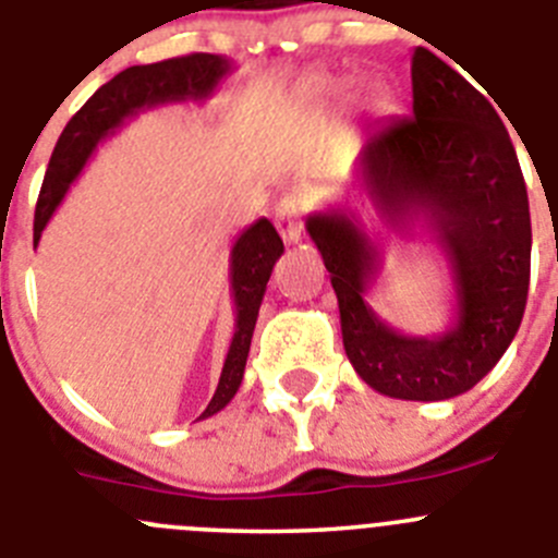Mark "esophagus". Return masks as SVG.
<instances>
[{
    "label": "esophagus",
    "mask_w": 558,
    "mask_h": 558,
    "mask_svg": "<svg viewBox=\"0 0 558 558\" xmlns=\"http://www.w3.org/2000/svg\"><path fill=\"white\" fill-rule=\"evenodd\" d=\"M303 208L305 195L300 190H291L280 197L278 208H275V226H278L280 236L289 244L303 239Z\"/></svg>",
    "instance_id": "1"
}]
</instances>
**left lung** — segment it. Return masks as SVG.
<instances>
[{"instance_id":"left-lung-1","label":"left lung","mask_w":558,"mask_h":558,"mask_svg":"<svg viewBox=\"0 0 558 558\" xmlns=\"http://www.w3.org/2000/svg\"><path fill=\"white\" fill-rule=\"evenodd\" d=\"M413 112L366 134L355 179L390 231L426 228L449 264L454 319L408 336L379 319L366 294L383 253L347 208L305 220L341 311L357 377L408 402L471 390L518 332L529 296L531 217L518 154L487 96L424 46L413 51Z\"/></svg>"}]
</instances>
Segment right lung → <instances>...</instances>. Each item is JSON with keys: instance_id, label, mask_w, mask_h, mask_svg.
Returning <instances> with one entry per match:
<instances>
[{"instance_id": "add662e5", "label": "right lung", "mask_w": 558, "mask_h": 558, "mask_svg": "<svg viewBox=\"0 0 558 558\" xmlns=\"http://www.w3.org/2000/svg\"><path fill=\"white\" fill-rule=\"evenodd\" d=\"M231 71L233 60L222 54H186L150 62V65H132L104 87H98L90 101L68 121L65 132L57 140L49 170L44 175V186H40L38 206H35V244L40 242V233L54 217L57 206L65 201L71 184L80 179L90 156L96 154L98 143H104L109 134H114V129H121L129 118H134L143 109L186 101L203 104L206 98H211L217 85ZM280 255H283V239L278 236L267 217L244 228L233 242L231 275L228 278H231L236 322H233L231 347H228L226 363H222L220 385H217L215 397L203 410L201 418L220 413L236 397L258 308H262L269 275H272Z\"/></svg>"}]
</instances>
